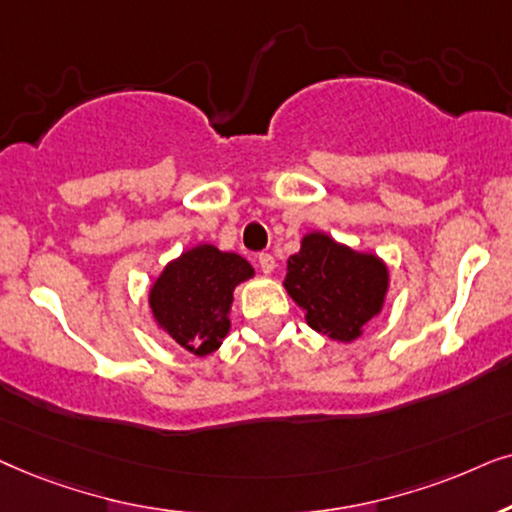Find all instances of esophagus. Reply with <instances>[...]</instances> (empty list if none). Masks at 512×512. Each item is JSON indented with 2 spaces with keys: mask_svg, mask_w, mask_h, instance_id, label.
I'll use <instances>...</instances> for the list:
<instances>
[{
  "mask_svg": "<svg viewBox=\"0 0 512 512\" xmlns=\"http://www.w3.org/2000/svg\"><path fill=\"white\" fill-rule=\"evenodd\" d=\"M260 269H262V274H267V276L274 274V269H276L274 257H271V255H260Z\"/></svg>",
  "mask_w": 512,
  "mask_h": 512,
  "instance_id": "1",
  "label": "esophagus"
}]
</instances>
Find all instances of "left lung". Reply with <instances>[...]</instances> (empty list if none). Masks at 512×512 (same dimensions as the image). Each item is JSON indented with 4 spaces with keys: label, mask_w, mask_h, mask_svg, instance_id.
I'll use <instances>...</instances> for the list:
<instances>
[{
    "label": "left lung",
    "mask_w": 512,
    "mask_h": 512,
    "mask_svg": "<svg viewBox=\"0 0 512 512\" xmlns=\"http://www.w3.org/2000/svg\"><path fill=\"white\" fill-rule=\"evenodd\" d=\"M391 274L374 252L337 243L325 231H309L290 255L283 288L309 327L335 342H356L384 309Z\"/></svg>",
    "instance_id": "1"
}]
</instances>
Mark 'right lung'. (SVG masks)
<instances>
[{
	"mask_svg": "<svg viewBox=\"0 0 512 512\" xmlns=\"http://www.w3.org/2000/svg\"><path fill=\"white\" fill-rule=\"evenodd\" d=\"M255 276L248 260L199 243L170 260L149 285V313L161 335L194 356H210L229 335L236 285Z\"/></svg>",
	"mask_w": 512,
	"mask_h": 512,
	"instance_id": "1",
	"label": "right lung"
}]
</instances>
